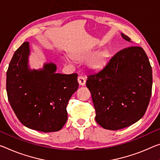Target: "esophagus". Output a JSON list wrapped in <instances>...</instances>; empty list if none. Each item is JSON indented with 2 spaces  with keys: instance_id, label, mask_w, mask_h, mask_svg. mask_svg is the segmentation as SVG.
<instances>
[{
  "instance_id": "1",
  "label": "esophagus",
  "mask_w": 160,
  "mask_h": 160,
  "mask_svg": "<svg viewBox=\"0 0 160 160\" xmlns=\"http://www.w3.org/2000/svg\"><path fill=\"white\" fill-rule=\"evenodd\" d=\"M78 83H79L80 85H84L86 82L85 78L82 75H79V77L78 78Z\"/></svg>"
}]
</instances>
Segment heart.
Here are the masks:
<instances>
[{
    "instance_id": "b5f03b06",
    "label": "heart",
    "mask_w": 160,
    "mask_h": 160,
    "mask_svg": "<svg viewBox=\"0 0 160 160\" xmlns=\"http://www.w3.org/2000/svg\"><path fill=\"white\" fill-rule=\"evenodd\" d=\"M91 55V52H85L82 53H80L78 55V58H84L86 57H88L89 55ZM107 56L105 52H101L98 53V55H96L92 60H90V66L92 68H99L105 62V58Z\"/></svg>"
}]
</instances>
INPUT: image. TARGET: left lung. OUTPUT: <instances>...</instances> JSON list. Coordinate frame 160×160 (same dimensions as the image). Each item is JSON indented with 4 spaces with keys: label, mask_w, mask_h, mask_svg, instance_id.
<instances>
[{
    "label": "left lung",
    "mask_w": 160,
    "mask_h": 160,
    "mask_svg": "<svg viewBox=\"0 0 160 160\" xmlns=\"http://www.w3.org/2000/svg\"><path fill=\"white\" fill-rule=\"evenodd\" d=\"M86 86L101 127L118 130L133 125L144 116L152 95V71L148 55L141 47L124 48L102 69L90 73Z\"/></svg>",
    "instance_id": "obj_1"
}]
</instances>
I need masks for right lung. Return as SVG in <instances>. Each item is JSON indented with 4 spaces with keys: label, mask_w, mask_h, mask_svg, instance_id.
<instances>
[{
    "label": "right lung",
    "mask_w": 160,
    "mask_h": 160,
    "mask_svg": "<svg viewBox=\"0 0 160 160\" xmlns=\"http://www.w3.org/2000/svg\"><path fill=\"white\" fill-rule=\"evenodd\" d=\"M29 42L16 50L6 74V91L20 122L32 130L50 132L61 130L68 120V101L78 88V74L56 73L54 63L42 70L28 68Z\"/></svg>",
    "instance_id": "obj_1"
}]
</instances>
